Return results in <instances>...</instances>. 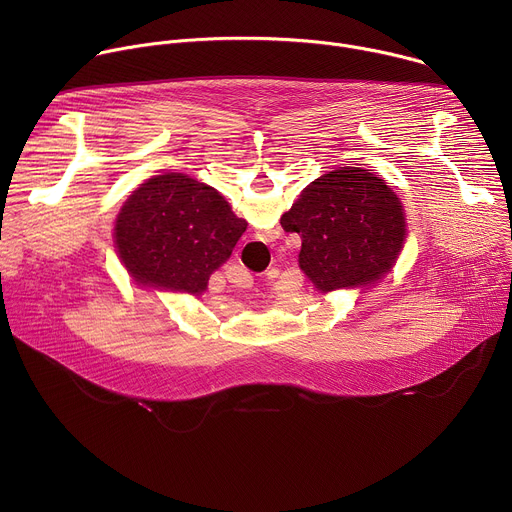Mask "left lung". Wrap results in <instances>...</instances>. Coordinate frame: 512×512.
Instances as JSON below:
<instances>
[{"instance_id": "left-lung-1", "label": "left lung", "mask_w": 512, "mask_h": 512, "mask_svg": "<svg viewBox=\"0 0 512 512\" xmlns=\"http://www.w3.org/2000/svg\"><path fill=\"white\" fill-rule=\"evenodd\" d=\"M281 227L302 237L300 269L322 294L381 281L407 237L397 194L375 172L352 166L310 182Z\"/></svg>"}]
</instances>
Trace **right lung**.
<instances>
[{
    "instance_id": "1",
    "label": "right lung",
    "mask_w": 512,
    "mask_h": 512,
    "mask_svg": "<svg viewBox=\"0 0 512 512\" xmlns=\"http://www.w3.org/2000/svg\"><path fill=\"white\" fill-rule=\"evenodd\" d=\"M245 229V218L212 186L166 172L127 198L115 221V247L137 285L200 296Z\"/></svg>"
}]
</instances>
